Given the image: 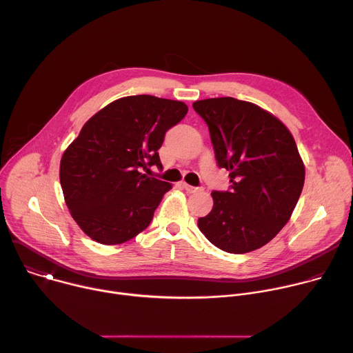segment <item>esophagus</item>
Listing matches in <instances>:
<instances>
[{
    "label": "esophagus",
    "mask_w": 353,
    "mask_h": 353,
    "mask_svg": "<svg viewBox=\"0 0 353 353\" xmlns=\"http://www.w3.org/2000/svg\"><path fill=\"white\" fill-rule=\"evenodd\" d=\"M181 185H183V188H184L187 192H190V194L203 191V188H201V187H192V185H190V184H187V183H184V181L181 183Z\"/></svg>",
    "instance_id": "obj_1"
}]
</instances>
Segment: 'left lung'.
Listing matches in <instances>:
<instances>
[{
	"label": "left lung",
	"mask_w": 353,
	"mask_h": 353,
	"mask_svg": "<svg viewBox=\"0 0 353 353\" xmlns=\"http://www.w3.org/2000/svg\"><path fill=\"white\" fill-rule=\"evenodd\" d=\"M208 124L219 168L230 191H214L212 211L199 230L232 254L254 251L288 223L305 184V165L286 125L260 106L234 97L196 100Z\"/></svg>",
	"instance_id": "1"
}]
</instances>
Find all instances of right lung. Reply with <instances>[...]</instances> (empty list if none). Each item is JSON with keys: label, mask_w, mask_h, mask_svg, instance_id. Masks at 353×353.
<instances>
[{"label": "right lung", "mask_w": 353, "mask_h": 353, "mask_svg": "<svg viewBox=\"0 0 353 353\" xmlns=\"http://www.w3.org/2000/svg\"><path fill=\"white\" fill-rule=\"evenodd\" d=\"M188 108L150 94L125 96L92 116L60 163L71 216L100 244H121L148 228L172 184L141 173L157 165L169 128Z\"/></svg>", "instance_id": "1"}]
</instances>
